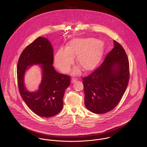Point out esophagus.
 <instances>
[{"instance_id":"obj_1","label":"esophagus","mask_w":147,"mask_h":147,"mask_svg":"<svg viewBox=\"0 0 147 147\" xmlns=\"http://www.w3.org/2000/svg\"><path fill=\"white\" fill-rule=\"evenodd\" d=\"M77 80H78V79H76V78H72V80H71V82H72V83H75Z\"/></svg>"}]
</instances>
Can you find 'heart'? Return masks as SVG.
<instances>
[{"label":"heart","instance_id":"heart-1","mask_svg":"<svg viewBox=\"0 0 147 147\" xmlns=\"http://www.w3.org/2000/svg\"><path fill=\"white\" fill-rule=\"evenodd\" d=\"M103 55V45L94 38H76L70 41L65 49L55 55L57 67L64 73L68 72L76 57V63L84 72L93 70ZM79 68L75 69L78 73Z\"/></svg>","mask_w":147,"mask_h":147}]
</instances>
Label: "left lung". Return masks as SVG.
I'll use <instances>...</instances> for the list:
<instances>
[{
    "mask_svg": "<svg viewBox=\"0 0 147 147\" xmlns=\"http://www.w3.org/2000/svg\"><path fill=\"white\" fill-rule=\"evenodd\" d=\"M114 45L102 64L82 78L85 105L96 114H104L115 108L128 84L129 67L126 51L115 40Z\"/></svg>",
    "mask_w": 147,
    "mask_h": 147,
    "instance_id": "obj_1",
    "label": "left lung"
}]
</instances>
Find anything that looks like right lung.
<instances>
[{"label": "right lung", "mask_w": 147, "mask_h": 147, "mask_svg": "<svg viewBox=\"0 0 147 147\" xmlns=\"http://www.w3.org/2000/svg\"><path fill=\"white\" fill-rule=\"evenodd\" d=\"M53 49L51 43L39 37L25 48L17 65V79L20 94L28 107L42 117H51L63 108L64 92L70 85L71 76L57 72L53 64ZM42 64V79L39 89L29 92L23 84V76L28 66Z\"/></svg>", "instance_id": "1"}]
</instances>
